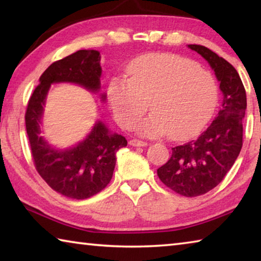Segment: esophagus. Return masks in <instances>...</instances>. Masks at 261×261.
Masks as SVG:
<instances>
[{
    "label": "esophagus",
    "mask_w": 261,
    "mask_h": 261,
    "mask_svg": "<svg viewBox=\"0 0 261 261\" xmlns=\"http://www.w3.org/2000/svg\"><path fill=\"white\" fill-rule=\"evenodd\" d=\"M129 144L131 145V146H135V147L146 146V145H147L146 141H143V140H139V139H131Z\"/></svg>",
    "instance_id": "34e87169"
}]
</instances>
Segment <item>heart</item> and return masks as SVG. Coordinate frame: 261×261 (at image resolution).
Returning <instances> with one entry per match:
<instances>
[{"label": "heart", "instance_id": "heart-1", "mask_svg": "<svg viewBox=\"0 0 261 261\" xmlns=\"http://www.w3.org/2000/svg\"><path fill=\"white\" fill-rule=\"evenodd\" d=\"M129 79L114 78L108 86V101L114 117L130 129L146 113L153 114L137 125L141 135L169 134L189 138L211 120L219 101V86L213 74L193 61L174 54H148L137 59Z\"/></svg>", "mask_w": 261, "mask_h": 261}]
</instances>
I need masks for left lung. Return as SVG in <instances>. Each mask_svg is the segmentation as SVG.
Listing matches in <instances>:
<instances>
[{
	"instance_id": "obj_1",
	"label": "left lung",
	"mask_w": 261,
	"mask_h": 261,
	"mask_svg": "<svg viewBox=\"0 0 261 261\" xmlns=\"http://www.w3.org/2000/svg\"><path fill=\"white\" fill-rule=\"evenodd\" d=\"M189 47L214 70L223 93L222 108L197 139L171 148V156L159 168L158 176L176 193L197 197L221 183L241 152L246 93L237 70L228 61L204 46Z\"/></svg>"
}]
</instances>
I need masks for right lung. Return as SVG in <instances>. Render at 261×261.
Listing matches in <instances>:
<instances>
[{
	"label": "right lung",
	"instance_id": "add662e5",
	"mask_svg": "<svg viewBox=\"0 0 261 261\" xmlns=\"http://www.w3.org/2000/svg\"><path fill=\"white\" fill-rule=\"evenodd\" d=\"M100 59V51L83 49L51 63L39 79L40 84L34 88L25 113L35 169L53 190L71 199H86L107 187L113 177L116 153L127 141L98 122L77 146L64 151L51 148L40 136L43 105L53 83H76L90 91H98L102 71Z\"/></svg>",
	"mask_w": 261,
	"mask_h": 261
}]
</instances>
